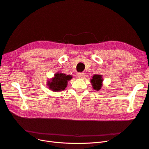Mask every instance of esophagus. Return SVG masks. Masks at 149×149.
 I'll return each mask as SVG.
<instances>
[{"label":"esophagus","mask_w":149,"mask_h":149,"mask_svg":"<svg viewBox=\"0 0 149 149\" xmlns=\"http://www.w3.org/2000/svg\"><path fill=\"white\" fill-rule=\"evenodd\" d=\"M85 74L84 73H78L77 74V76L79 78H83L84 77Z\"/></svg>","instance_id":"1"}]
</instances>
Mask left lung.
<instances>
[{
    "label": "left lung",
    "mask_w": 149,
    "mask_h": 149,
    "mask_svg": "<svg viewBox=\"0 0 149 149\" xmlns=\"http://www.w3.org/2000/svg\"><path fill=\"white\" fill-rule=\"evenodd\" d=\"M102 81L103 79L102 78L101 75L94 74L91 79V83L93 89L94 90H96V91H99L102 87Z\"/></svg>",
    "instance_id": "8db88e82"
}]
</instances>
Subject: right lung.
Returning <instances> with one entry per match:
<instances>
[{
    "mask_svg": "<svg viewBox=\"0 0 149 149\" xmlns=\"http://www.w3.org/2000/svg\"><path fill=\"white\" fill-rule=\"evenodd\" d=\"M72 78L71 75H66L64 73H57L55 76L48 81V86L49 89L53 91H60L64 90L67 86L68 81Z\"/></svg>",
    "mask_w": 149,
    "mask_h": 149,
    "instance_id": "right-lung-1",
    "label": "right lung"
}]
</instances>
